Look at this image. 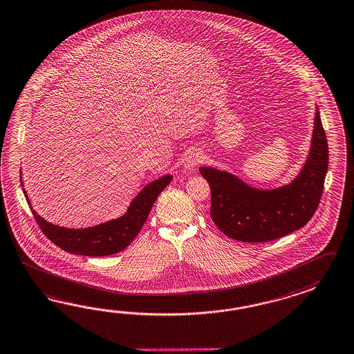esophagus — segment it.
Listing matches in <instances>:
<instances>
[{"label": "esophagus", "mask_w": 354, "mask_h": 354, "mask_svg": "<svg viewBox=\"0 0 354 354\" xmlns=\"http://www.w3.org/2000/svg\"><path fill=\"white\" fill-rule=\"evenodd\" d=\"M202 162V153L198 151H192L188 156L184 160V169L185 170H193L198 164Z\"/></svg>", "instance_id": "1"}]
</instances>
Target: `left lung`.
<instances>
[{
    "mask_svg": "<svg viewBox=\"0 0 354 354\" xmlns=\"http://www.w3.org/2000/svg\"><path fill=\"white\" fill-rule=\"evenodd\" d=\"M329 165V149L316 106L311 149L292 183L252 188L234 174L199 167L211 187V217L225 235L244 243H267L304 227L320 203Z\"/></svg>",
    "mask_w": 354,
    "mask_h": 354,
    "instance_id": "obj_1",
    "label": "left lung"
}]
</instances>
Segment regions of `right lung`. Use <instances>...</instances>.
I'll list each match as a JSON object with an SVG mask.
<instances>
[{"instance_id": "add662e5", "label": "right lung", "mask_w": 354, "mask_h": 354, "mask_svg": "<svg viewBox=\"0 0 354 354\" xmlns=\"http://www.w3.org/2000/svg\"><path fill=\"white\" fill-rule=\"evenodd\" d=\"M171 179L173 175L167 174L156 180L151 181L134 196L127 212L122 217L87 228H66L48 222L40 217L35 209H32L25 189H23V192L40 230L53 244L71 254L106 257L124 250L133 241L147 220L149 211L158 199V194L170 184ZM20 181L23 185L21 176Z\"/></svg>"}]
</instances>
